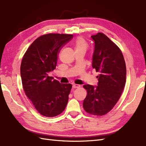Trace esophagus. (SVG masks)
I'll list each match as a JSON object with an SVG mask.
<instances>
[{
	"label": "esophagus",
	"mask_w": 146,
	"mask_h": 146,
	"mask_svg": "<svg viewBox=\"0 0 146 146\" xmlns=\"http://www.w3.org/2000/svg\"><path fill=\"white\" fill-rule=\"evenodd\" d=\"M72 87H73V88H74V89H76V88H80V85H79V84H73Z\"/></svg>",
	"instance_id": "esophagus-1"
}]
</instances>
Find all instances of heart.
<instances>
[{"label":"heart","mask_w":146,"mask_h":146,"mask_svg":"<svg viewBox=\"0 0 146 146\" xmlns=\"http://www.w3.org/2000/svg\"><path fill=\"white\" fill-rule=\"evenodd\" d=\"M74 46H75L76 50H86L87 48V43L84 41V40L81 38H78L75 43H74Z\"/></svg>","instance_id":"1"}]
</instances>
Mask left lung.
<instances>
[{
  "label": "left lung",
  "mask_w": 146,
  "mask_h": 146,
  "mask_svg": "<svg viewBox=\"0 0 146 146\" xmlns=\"http://www.w3.org/2000/svg\"><path fill=\"white\" fill-rule=\"evenodd\" d=\"M94 42L92 67L100 72L97 86L84 84V110L95 116L110 112L119 100L126 80V67L120 49L104 33L91 36Z\"/></svg>",
  "instance_id": "left-lung-1"
}]
</instances>
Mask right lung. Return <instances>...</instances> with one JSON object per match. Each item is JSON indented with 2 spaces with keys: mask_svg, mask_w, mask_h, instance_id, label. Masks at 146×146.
<instances>
[{
  "mask_svg": "<svg viewBox=\"0 0 146 146\" xmlns=\"http://www.w3.org/2000/svg\"><path fill=\"white\" fill-rule=\"evenodd\" d=\"M73 35L49 33L36 38L23 56L21 66L23 88L42 116L54 117L65 110L72 85L60 83L48 76L55 69L60 48Z\"/></svg>",
  "mask_w": 146,
  "mask_h": 146,
  "instance_id": "add662e5",
  "label": "right lung"
}]
</instances>
